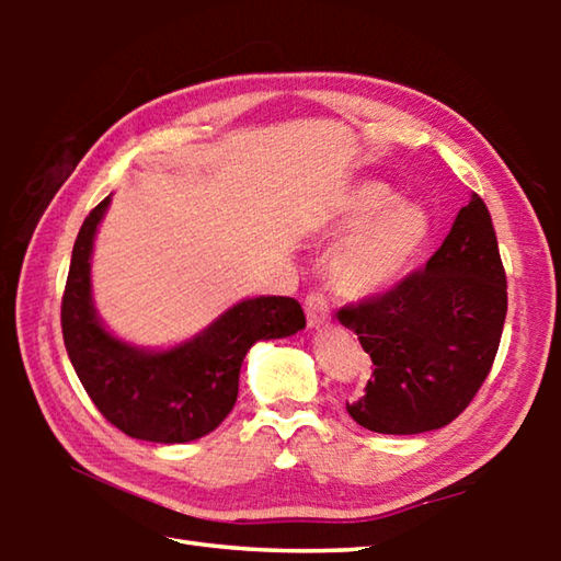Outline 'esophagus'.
<instances>
[{"label": "esophagus", "instance_id": "34e87169", "mask_svg": "<svg viewBox=\"0 0 561 561\" xmlns=\"http://www.w3.org/2000/svg\"><path fill=\"white\" fill-rule=\"evenodd\" d=\"M304 309H307V321L311 329L324 327L329 321V301L321 291H309L304 299Z\"/></svg>", "mask_w": 561, "mask_h": 561}]
</instances>
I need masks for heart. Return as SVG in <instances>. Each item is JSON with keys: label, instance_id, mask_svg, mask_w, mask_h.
Listing matches in <instances>:
<instances>
[{"label": "heart", "instance_id": "heart-1", "mask_svg": "<svg viewBox=\"0 0 561 561\" xmlns=\"http://www.w3.org/2000/svg\"><path fill=\"white\" fill-rule=\"evenodd\" d=\"M351 232L329 264L331 284L360 297L383 289L401 277L428 237V215L413 203H393L391 190L364 185L351 197L336 232Z\"/></svg>", "mask_w": 561, "mask_h": 561}]
</instances>
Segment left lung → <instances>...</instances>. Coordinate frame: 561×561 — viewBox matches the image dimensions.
I'll return each instance as SVG.
<instances>
[{
	"mask_svg": "<svg viewBox=\"0 0 561 561\" xmlns=\"http://www.w3.org/2000/svg\"><path fill=\"white\" fill-rule=\"evenodd\" d=\"M507 314V277L488 205L478 193L423 270L336 319L371 356V378L346 411L386 435L453 423L485 383Z\"/></svg>",
	"mask_w": 561,
	"mask_h": 561,
	"instance_id": "obj_1",
	"label": "left lung"
}]
</instances>
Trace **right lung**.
<instances>
[{
    "mask_svg": "<svg viewBox=\"0 0 561 561\" xmlns=\"http://www.w3.org/2000/svg\"><path fill=\"white\" fill-rule=\"evenodd\" d=\"M111 197L83 220L61 297V331L73 371L93 405L130 438L190 443L213 433L234 408L240 368L260 339L307 327L291 297H257L237 307L187 344L148 354L113 339L91 304V247Z\"/></svg>",
    "mask_w": 561,
    "mask_h": 561,
    "instance_id": "add662e5",
    "label": "right lung"
}]
</instances>
